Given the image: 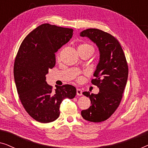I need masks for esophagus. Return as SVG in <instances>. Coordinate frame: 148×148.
I'll list each match as a JSON object with an SVG mask.
<instances>
[{
    "instance_id": "esophagus-1",
    "label": "esophagus",
    "mask_w": 148,
    "mask_h": 148,
    "mask_svg": "<svg viewBox=\"0 0 148 148\" xmlns=\"http://www.w3.org/2000/svg\"><path fill=\"white\" fill-rule=\"evenodd\" d=\"M82 93L83 92L81 89H77V96H82Z\"/></svg>"
}]
</instances>
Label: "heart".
<instances>
[{"label": "heart", "instance_id": "1", "mask_svg": "<svg viewBox=\"0 0 148 148\" xmlns=\"http://www.w3.org/2000/svg\"><path fill=\"white\" fill-rule=\"evenodd\" d=\"M79 49H82V50H86V49H93L92 46H90V44H82L79 46L78 50ZM57 58H58V55L57 56Z\"/></svg>", "mask_w": 148, "mask_h": 148}]
</instances>
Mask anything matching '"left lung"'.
I'll list each match as a JSON object with an SVG mask.
<instances>
[{"instance_id": "8db88e82", "label": "left lung", "mask_w": 148, "mask_h": 148, "mask_svg": "<svg viewBox=\"0 0 148 148\" xmlns=\"http://www.w3.org/2000/svg\"><path fill=\"white\" fill-rule=\"evenodd\" d=\"M80 36L86 37L96 44L100 60L92 83L99 88L97 94L85 92L91 106L82 111L85 120L99 123L108 119L120 104L128 78V65L124 52L118 40L110 34L98 29H88Z\"/></svg>"}]
</instances>
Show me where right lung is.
I'll list each match as a JSON object with an SVG mask.
<instances>
[{"mask_svg": "<svg viewBox=\"0 0 148 148\" xmlns=\"http://www.w3.org/2000/svg\"><path fill=\"white\" fill-rule=\"evenodd\" d=\"M73 29L42 24L30 32L20 46L14 63V79L20 100L27 112L40 123L55 121L65 98L73 99L71 85L56 87L46 82L49 69L56 64L55 53L73 36Z\"/></svg>", "mask_w": 148, "mask_h": 148, "instance_id": "obj_1", "label": "right lung"}]
</instances>
